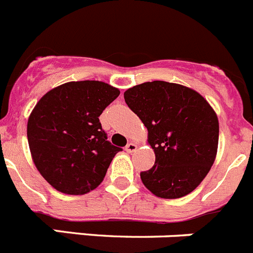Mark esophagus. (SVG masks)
<instances>
[{
	"instance_id": "obj_1",
	"label": "esophagus",
	"mask_w": 253,
	"mask_h": 253,
	"mask_svg": "<svg viewBox=\"0 0 253 253\" xmlns=\"http://www.w3.org/2000/svg\"><path fill=\"white\" fill-rule=\"evenodd\" d=\"M125 151L129 152V153H133V152L137 151V144H135V143H133V142L128 143V144L125 146Z\"/></svg>"
}]
</instances>
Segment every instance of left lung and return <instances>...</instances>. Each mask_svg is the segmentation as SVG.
I'll return each instance as SVG.
<instances>
[{
  "label": "left lung",
  "instance_id": "obj_1",
  "mask_svg": "<svg viewBox=\"0 0 253 253\" xmlns=\"http://www.w3.org/2000/svg\"><path fill=\"white\" fill-rule=\"evenodd\" d=\"M124 99L148 129L156 154L154 166L140 172L144 186L163 199L191 193L216 156L219 123L211 106L196 91L165 81L131 87Z\"/></svg>",
  "mask_w": 253,
  "mask_h": 253
}]
</instances>
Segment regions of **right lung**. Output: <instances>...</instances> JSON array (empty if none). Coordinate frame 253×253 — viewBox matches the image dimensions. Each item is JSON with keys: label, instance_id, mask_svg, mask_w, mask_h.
<instances>
[{"label": "right lung", "instance_id": "obj_1", "mask_svg": "<svg viewBox=\"0 0 253 253\" xmlns=\"http://www.w3.org/2000/svg\"><path fill=\"white\" fill-rule=\"evenodd\" d=\"M120 95L100 81L68 82L39 100L28 122L38 171L55 190L84 195L104 180L122 148L107 140L99 116Z\"/></svg>", "mask_w": 253, "mask_h": 253}]
</instances>
